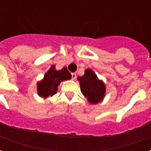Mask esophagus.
<instances>
[{
	"instance_id": "obj_1",
	"label": "esophagus",
	"mask_w": 151,
	"mask_h": 151,
	"mask_svg": "<svg viewBox=\"0 0 151 151\" xmlns=\"http://www.w3.org/2000/svg\"><path fill=\"white\" fill-rule=\"evenodd\" d=\"M77 78V73H72V80H75Z\"/></svg>"
}]
</instances>
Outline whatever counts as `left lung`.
<instances>
[{
  "label": "left lung",
  "instance_id": "left-lung-1",
  "mask_svg": "<svg viewBox=\"0 0 151 151\" xmlns=\"http://www.w3.org/2000/svg\"><path fill=\"white\" fill-rule=\"evenodd\" d=\"M82 95L91 104L101 103L105 97L106 86L91 69H86L83 76L78 77Z\"/></svg>",
  "mask_w": 151,
  "mask_h": 151
}]
</instances>
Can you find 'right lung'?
Wrapping results in <instances>:
<instances>
[{
  "instance_id": "add662e5",
  "label": "right lung",
  "mask_w": 151,
  "mask_h": 151,
  "mask_svg": "<svg viewBox=\"0 0 151 151\" xmlns=\"http://www.w3.org/2000/svg\"><path fill=\"white\" fill-rule=\"evenodd\" d=\"M72 78L71 73L68 71L66 67L57 70L56 65H51L50 69L44 74L43 79L37 82V93L38 95L46 99L47 97H52L56 95L58 86L60 82L66 80H70Z\"/></svg>"
}]
</instances>
